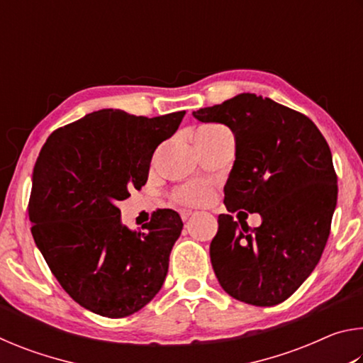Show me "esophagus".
<instances>
[{"instance_id":"34e87169","label":"esophagus","mask_w":363,"mask_h":363,"mask_svg":"<svg viewBox=\"0 0 363 363\" xmlns=\"http://www.w3.org/2000/svg\"><path fill=\"white\" fill-rule=\"evenodd\" d=\"M179 213H181L182 220H187L190 216H192V211H190V210H181Z\"/></svg>"}]
</instances>
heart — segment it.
I'll return each mask as SVG.
<instances>
[{"mask_svg": "<svg viewBox=\"0 0 363 363\" xmlns=\"http://www.w3.org/2000/svg\"><path fill=\"white\" fill-rule=\"evenodd\" d=\"M211 187L203 181H190L177 187L173 192V199L182 205H200L210 200Z\"/></svg>", "mask_w": 363, "mask_h": 363, "instance_id": "heart-1", "label": "heart"}]
</instances>
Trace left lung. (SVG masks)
<instances>
[{
    "mask_svg": "<svg viewBox=\"0 0 363 363\" xmlns=\"http://www.w3.org/2000/svg\"><path fill=\"white\" fill-rule=\"evenodd\" d=\"M235 138L224 186L227 211L259 213L262 223L219 214L210 257L220 286L251 306L284 303L320 261L337 200L330 147L306 115L243 93L194 112ZM242 213V211H240Z\"/></svg>",
    "mask_w": 363,
    "mask_h": 363,
    "instance_id": "obj_1",
    "label": "left lung"
}]
</instances>
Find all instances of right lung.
<instances>
[{"label":"right lung","mask_w":363,"mask_h":363,"mask_svg":"<svg viewBox=\"0 0 363 363\" xmlns=\"http://www.w3.org/2000/svg\"><path fill=\"white\" fill-rule=\"evenodd\" d=\"M184 115L97 110L54 131L36 158L28 201L33 240L60 286L94 314L128 317L162 290L181 216L157 210L136 232L121 224L116 203L147 182L153 152Z\"/></svg>","instance_id":"obj_1"}]
</instances>
